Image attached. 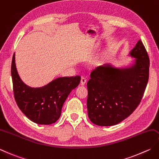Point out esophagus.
I'll use <instances>...</instances> for the list:
<instances>
[{
    "mask_svg": "<svg viewBox=\"0 0 159 159\" xmlns=\"http://www.w3.org/2000/svg\"><path fill=\"white\" fill-rule=\"evenodd\" d=\"M87 82V79L85 77L82 76L81 77V80H80V84H81L82 85H84L85 84V83Z\"/></svg>",
    "mask_w": 159,
    "mask_h": 159,
    "instance_id": "34e87169",
    "label": "esophagus"
}]
</instances>
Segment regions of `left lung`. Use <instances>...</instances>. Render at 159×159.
<instances>
[{
	"instance_id": "8db88e82",
	"label": "left lung",
	"mask_w": 159,
	"mask_h": 159,
	"mask_svg": "<svg viewBox=\"0 0 159 159\" xmlns=\"http://www.w3.org/2000/svg\"><path fill=\"white\" fill-rule=\"evenodd\" d=\"M130 54L136 59L128 69L107 65L96 67L90 74L87 107L89 119L95 125H116L132 114L141 101L149 79L150 58L141 40Z\"/></svg>"
}]
</instances>
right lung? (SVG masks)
<instances>
[{
  "mask_svg": "<svg viewBox=\"0 0 159 159\" xmlns=\"http://www.w3.org/2000/svg\"><path fill=\"white\" fill-rule=\"evenodd\" d=\"M11 73L17 105L28 119L40 125H50L57 121L68 95L80 81V76H66L58 78L43 88H30L18 76L14 54Z\"/></svg>",
  "mask_w": 159,
  "mask_h": 159,
  "instance_id": "1",
  "label": "right lung"
}]
</instances>
